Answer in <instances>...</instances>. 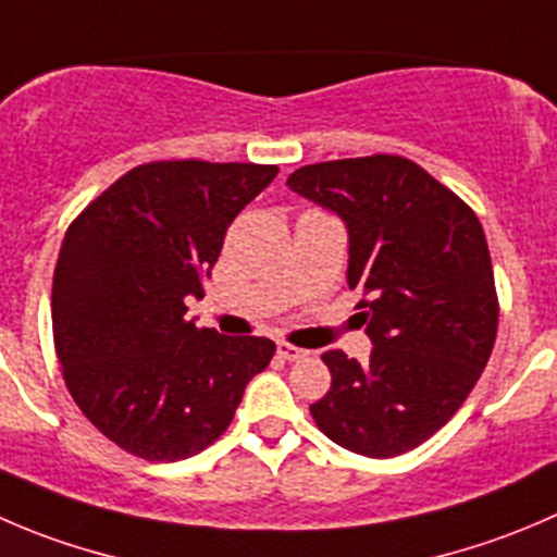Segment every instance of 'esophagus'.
Instances as JSON below:
<instances>
[{
  "label": "esophagus",
  "mask_w": 557,
  "mask_h": 557,
  "mask_svg": "<svg viewBox=\"0 0 557 557\" xmlns=\"http://www.w3.org/2000/svg\"><path fill=\"white\" fill-rule=\"evenodd\" d=\"M277 354H280V359H285V361H299V359H305L307 350L296 348V345H290V343H277Z\"/></svg>",
  "instance_id": "esophagus-1"
}]
</instances>
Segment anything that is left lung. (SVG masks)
Listing matches in <instances>:
<instances>
[{
	"label": "left lung",
	"instance_id": "obj_1",
	"mask_svg": "<svg viewBox=\"0 0 557 557\" xmlns=\"http://www.w3.org/2000/svg\"><path fill=\"white\" fill-rule=\"evenodd\" d=\"M288 187L348 228V288L364 299L367 364L326 350L318 430L356 455H405L438 433L476 386L498 334L493 261L476 212L399 154L296 169Z\"/></svg>",
	"mask_w": 557,
	"mask_h": 557
}]
</instances>
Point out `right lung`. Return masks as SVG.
Listing matches in <instances>:
<instances>
[{
	"mask_svg": "<svg viewBox=\"0 0 557 557\" xmlns=\"http://www.w3.org/2000/svg\"><path fill=\"white\" fill-rule=\"evenodd\" d=\"M277 165L158 160L119 176L70 223L53 269V345L81 413L149 462L228 430L274 343L187 321L228 225Z\"/></svg>",
	"mask_w": 557,
	"mask_h": 557,
	"instance_id": "right-lung-1",
	"label": "right lung"
}]
</instances>
